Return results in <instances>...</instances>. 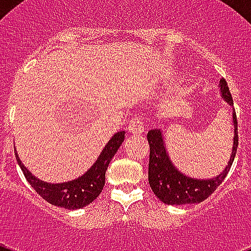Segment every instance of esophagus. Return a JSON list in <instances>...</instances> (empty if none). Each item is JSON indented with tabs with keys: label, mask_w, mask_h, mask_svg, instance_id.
<instances>
[{
	"label": "esophagus",
	"mask_w": 251,
	"mask_h": 251,
	"mask_svg": "<svg viewBox=\"0 0 251 251\" xmlns=\"http://www.w3.org/2000/svg\"><path fill=\"white\" fill-rule=\"evenodd\" d=\"M127 131L131 135H142L143 133V124H142L141 117H133L130 120L129 125H127Z\"/></svg>",
	"instance_id": "34e87169"
}]
</instances>
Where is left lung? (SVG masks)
I'll list each match as a JSON object with an SVG mask.
<instances>
[{"label": "left lung", "mask_w": 251, "mask_h": 251, "mask_svg": "<svg viewBox=\"0 0 251 251\" xmlns=\"http://www.w3.org/2000/svg\"><path fill=\"white\" fill-rule=\"evenodd\" d=\"M219 87H220L222 98L229 105H233V99L230 95L229 87L224 78L220 79ZM232 116H233L234 127L232 153H230L228 165L215 178H191L189 176L181 173L169 159L160 129L150 130L147 134V141L150 143L149 182L153 194L156 195L161 202L165 204H176V206L189 204V203H201L208 198L216 190V187L224 181L230 167L233 164L238 147L237 117H236L234 109L232 110Z\"/></svg>", "instance_id": "1"}]
</instances>
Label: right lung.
<instances>
[{"instance_id":"1","label":"right lung","mask_w":251,"mask_h":251,"mask_svg":"<svg viewBox=\"0 0 251 251\" xmlns=\"http://www.w3.org/2000/svg\"><path fill=\"white\" fill-rule=\"evenodd\" d=\"M125 139V131H118L110 138L105 147L102 149L99 157L92 167L78 178L62 183H49L41 181L22 164L18 156L17 150H14L15 157L21 167L25 179L35 189L37 194L43 197L48 203L53 206L62 207L68 210H78L86 207L91 202H94L101 193L105 185V172L110 160L113 159L114 153L117 152L120 146Z\"/></svg>"}]
</instances>
